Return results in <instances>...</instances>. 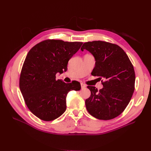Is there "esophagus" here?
Listing matches in <instances>:
<instances>
[{
	"label": "esophagus",
	"mask_w": 151,
	"mask_h": 151,
	"mask_svg": "<svg viewBox=\"0 0 151 151\" xmlns=\"http://www.w3.org/2000/svg\"><path fill=\"white\" fill-rule=\"evenodd\" d=\"M81 88L82 89H84L85 88H86V86L84 84H83V83H81Z\"/></svg>",
	"instance_id": "34e87169"
}]
</instances>
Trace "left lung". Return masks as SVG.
Listing matches in <instances>:
<instances>
[{
  "label": "left lung",
  "mask_w": 151,
  "mask_h": 151,
  "mask_svg": "<svg viewBox=\"0 0 151 151\" xmlns=\"http://www.w3.org/2000/svg\"><path fill=\"white\" fill-rule=\"evenodd\" d=\"M81 50H88L95 58L91 74L105 80L99 91L88 86L91 96L85 101L87 110L99 120L115 118L125 110L133 95L135 81L133 65L124 50L115 44L93 41L84 43Z\"/></svg>",
  "instance_id": "1"
}]
</instances>
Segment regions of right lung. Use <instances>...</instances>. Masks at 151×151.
<instances>
[{
    "instance_id": "add662e5",
    "label": "right lung",
    "mask_w": 151,
    "mask_h": 151,
    "mask_svg": "<svg viewBox=\"0 0 151 151\" xmlns=\"http://www.w3.org/2000/svg\"><path fill=\"white\" fill-rule=\"evenodd\" d=\"M83 42L47 40L38 43L27 55L19 79V88L32 113L44 121H52L66 110V97L79 91V82L65 83L56 74L67 70V63Z\"/></svg>"
}]
</instances>
